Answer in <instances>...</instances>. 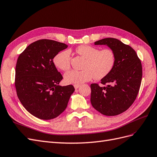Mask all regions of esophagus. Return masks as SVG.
I'll use <instances>...</instances> for the list:
<instances>
[{
    "instance_id": "obj_1",
    "label": "esophagus",
    "mask_w": 157,
    "mask_h": 157,
    "mask_svg": "<svg viewBox=\"0 0 157 157\" xmlns=\"http://www.w3.org/2000/svg\"><path fill=\"white\" fill-rule=\"evenodd\" d=\"M79 86H80V85H79V84H75V85H74V87H75V89H77V88H79Z\"/></svg>"
}]
</instances>
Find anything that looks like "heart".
Wrapping results in <instances>:
<instances>
[{"label":"heart","mask_w":157,"mask_h":157,"mask_svg":"<svg viewBox=\"0 0 157 157\" xmlns=\"http://www.w3.org/2000/svg\"><path fill=\"white\" fill-rule=\"evenodd\" d=\"M76 53L86 59L82 71L72 70L67 73L64 78L67 84H80L92 79L99 80L111 72L115 63V54L110 48L99 50L96 47L81 45L75 49ZM71 55L64 50L57 54L54 59L56 66L60 70L67 71L71 68Z\"/></svg>","instance_id":"b5f03b06"}]
</instances>
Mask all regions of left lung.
I'll return each mask as SVG.
<instances>
[{"instance_id": "left-lung-1", "label": "left lung", "mask_w": 157, "mask_h": 157, "mask_svg": "<svg viewBox=\"0 0 157 157\" xmlns=\"http://www.w3.org/2000/svg\"><path fill=\"white\" fill-rule=\"evenodd\" d=\"M107 45L115 54L111 71L101 83L90 85V101L93 107L106 116H116L126 111L138 94L142 78V65L136 51L129 45L114 38H105L94 42Z\"/></svg>"}]
</instances>
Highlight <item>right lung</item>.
<instances>
[{"mask_svg": "<svg viewBox=\"0 0 157 157\" xmlns=\"http://www.w3.org/2000/svg\"><path fill=\"white\" fill-rule=\"evenodd\" d=\"M62 42L41 39L33 42L19 56L16 66L17 96L26 110L42 120L58 117L67 106L73 85L59 86L63 77L53 59L67 48Z\"/></svg>", "mask_w": 157, "mask_h": 157, "instance_id": "obj_1", "label": "right lung"}]
</instances>
